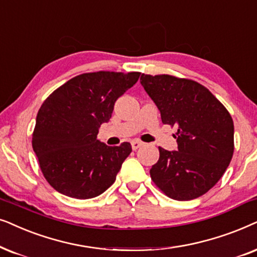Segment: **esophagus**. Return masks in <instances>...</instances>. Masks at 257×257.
Here are the masks:
<instances>
[{
	"instance_id": "1",
	"label": "esophagus",
	"mask_w": 257,
	"mask_h": 257,
	"mask_svg": "<svg viewBox=\"0 0 257 257\" xmlns=\"http://www.w3.org/2000/svg\"><path fill=\"white\" fill-rule=\"evenodd\" d=\"M142 145H143V142L139 141V140H134V141H132V148H133V150L139 149Z\"/></svg>"
}]
</instances>
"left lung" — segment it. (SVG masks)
I'll return each instance as SVG.
<instances>
[{"instance_id": "8db88e82", "label": "left lung", "mask_w": 257, "mask_h": 257, "mask_svg": "<svg viewBox=\"0 0 257 257\" xmlns=\"http://www.w3.org/2000/svg\"><path fill=\"white\" fill-rule=\"evenodd\" d=\"M141 84L164 124L177 126V150L159 147L150 169L154 183L167 196L189 201L202 196L223 175L234 153V122L206 87L172 75H141Z\"/></svg>"}]
</instances>
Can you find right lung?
I'll list each match as a JSON object with an SVG mask.
<instances>
[{
  "instance_id": "obj_1",
  "label": "right lung",
  "mask_w": 257,
  "mask_h": 257,
  "mask_svg": "<svg viewBox=\"0 0 257 257\" xmlns=\"http://www.w3.org/2000/svg\"><path fill=\"white\" fill-rule=\"evenodd\" d=\"M141 73L96 71L75 76L41 105L33 133V149L48 183L66 196L93 198L115 182L132 146L108 147L98 128L111 117L119 96Z\"/></svg>"
}]
</instances>
